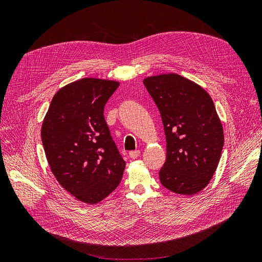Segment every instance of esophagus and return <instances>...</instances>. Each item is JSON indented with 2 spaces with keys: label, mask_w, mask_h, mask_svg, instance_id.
Wrapping results in <instances>:
<instances>
[{
  "label": "esophagus",
  "mask_w": 262,
  "mask_h": 262,
  "mask_svg": "<svg viewBox=\"0 0 262 262\" xmlns=\"http://www.w3.org/2000/svg\"><path fill=\"white\" fill-rule=\"evenodd\" d=\"M141 155V152L139 149H136V150H131V152L129 153V156L131 157V158H137V157H139Z\"/></svg>",
  "instance_id": "34e87169"
}]
</instances>
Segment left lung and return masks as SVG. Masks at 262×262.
<instances>
[{"instance_id":"8db88e82","label":"left lung","mask_w":262,"mask_h":262,"mask_svg":"<svg viewBox=\"0 0 262 262\" xmlns=\"http://www.w3.org/2000/svg\"><path fill=\"white\" fill-rule=\"evenodd\" d=\"M143 83L160 110L167 142L161 184L175 193H198L212 179L224 145L213 100L201 86L175 73Z\"/></svg>"}]
</instances>
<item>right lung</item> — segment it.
<instances>
[{"mask_svg":"<svg viewBox=\"0 0 262 262\" xmlns=\"http://www.w3.org/2000/svg\"><path fill=\"white\" fill-rule=\"evenodd\" d=\"M116 81L82 78L53 96L42 126L47 161L59 184L84 203L95 204L120 184L125 162L104 117Z\"/></svg>","mask_w":262,"mask_h":262,"instance_id":"right-lung-1","label":"right lung"}]
</instances>
